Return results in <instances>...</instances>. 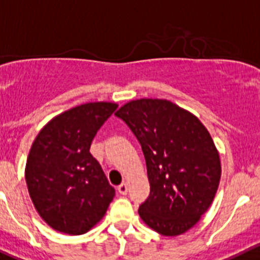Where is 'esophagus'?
<instances>
[{
    "label": "esophagus",
    "instance_id": "esophagus-1",
    "mask_svg": "<svg viewBox=\"0 0 260 260\" xmlns=\"http://www.w3.org/2000/svg\"><path fill=\"white\" fill-rule=\"evenodd\" d=\"M117 190H118V192H120V194L126 195V194H127V190H128L127 184H126V182H122V184H121V185H118Z\"/></svg>",
    "mask_w": 260,
    "mask_h": 260
}]
</instances>
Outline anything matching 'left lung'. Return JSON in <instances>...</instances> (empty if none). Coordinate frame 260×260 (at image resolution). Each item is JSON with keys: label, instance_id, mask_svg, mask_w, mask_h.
I'll list each match as a JSON object with an SVG mask.
<instances>
[{"label": "left lung", "instance_id": "1", "mask_svg": "<svg viewBox=\"0 0 260 260\" xmlns=\"http://www.w3.org/2000/svg\"><path fill=\"white\" fill-rule=\"evenodd\" d=\"M115 115L135 135L147 163L150 194L140 218L165 236L184 234L208 211L221 179L208 130L167 100L132 101Z\"/></svg>", "mask_w": 260, "mask_h": 260}]
</instances>
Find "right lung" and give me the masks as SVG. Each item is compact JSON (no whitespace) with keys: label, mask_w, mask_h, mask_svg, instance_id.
I'll return each mask as SVG.
<instances>
[{"label":"right lung","mask_w":260,"mask_h":260,"mask_svg":"<svg viewBox=\"0 0 260 260\" xmlns=\"http://www.w3.org/2000/svg\"><path fill=\"white\" fill-rule=\"evenodd\" d=\"M116 103L78 106L49 121L29 152L25 180L39 216L56 231L83 235L97 224L115 197L100 162L90 154L97 132Z\"/></svg>","instance_id":"1"}]
</instances>
